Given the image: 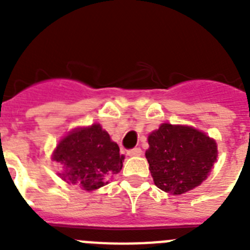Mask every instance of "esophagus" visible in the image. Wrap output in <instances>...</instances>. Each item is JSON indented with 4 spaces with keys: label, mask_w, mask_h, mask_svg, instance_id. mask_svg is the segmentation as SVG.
Masks as SVG:
<instances>
[{
    "label": "esophagus",
    "mask_w": 250,
    "mask_h": 250,
    "mask_svg": "<svg viewBox=\"0 0 250 250\" xmlns=\"http://www.w3.org/2000/svg\"><path fill=\"white\" fill-rule=\"evenodd\" d=\"M143 154L140 147H134V149L127 150V155L129 156H140Z\"/></svg>",
    "instance_id": "1"
}]
</instances>
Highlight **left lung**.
Returning <instances> with one entry per match:
<instances>
[{"instance_id":"1","label":"left lung","mask_w":250,"mask_h":250,"mask_svg":"<svg viewBox=\"0 0 250 250\" xmlns=\"http://www.w3.org/2000/svg\"><path fill=\"white\" fill-rule=\"evenodd\" d=\"M147 141L145 156L154 183L175 195L202 184L218 156L215 141L194 127L163 124Z\"/></svg>"}]
</instances>
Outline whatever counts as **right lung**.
Here are the masks:
<instances>
[{"mask_svg":"<svg viewBox=\"0 0 250 250\" xmlns=\"http://www.w3.org/2000/svg\"><path fill=\"white\" fill-rule=\"evenodd\" d=\"M118 144L99 124L77 129L60 141L54 160L62 169L61 178L79 184L85 190H95L107 184L109 178L123 167L124 156Z\"/></svg>","mask_w":250,"mask_h":250,"instance_id":"right-lung-1","label":"right lung"}]
</instances>
